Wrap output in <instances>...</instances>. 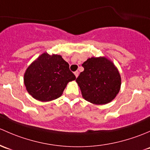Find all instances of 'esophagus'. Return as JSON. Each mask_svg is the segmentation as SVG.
Listing matches in <instances>:
<instances>
[{
  "label": "esophagus",
  "instance_id": "obj_1",
  "mask_svg": "<svg viewBox=\"0 0 150 150\" xmlns=\"http://www.w3.org/2000/svg\"><path fill=\"white\" fill-rule=\"evenodd\" d=\"M79 74V73L78 71H75V72H74V75H75V76L76 77V78H77V77H78Z\"/></svg>",
  "mask_w": 150,
  "mask_h": 150
}]
</instances>
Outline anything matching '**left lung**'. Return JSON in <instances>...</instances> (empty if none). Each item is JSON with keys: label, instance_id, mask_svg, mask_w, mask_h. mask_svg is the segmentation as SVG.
I'll return each instance as SVG.
<instances>
[{"label": "left lung", "instance_id": "left-lung-1", "mask_svg": "<svg viewBox=\"0 0 150 150\" xmlns=\"http://www.w3.org/2000/svg\"><path fill=\"white\" fill-rule=\"evenodd\" d=\"M76 81L83 98L95 105H105L115 99L119 92L121 77L116 66L106 57H92L82 64Z\"/></svg>", "mask_w": 150, "mask_h": 150}]
</instances>
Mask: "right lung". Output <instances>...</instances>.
I'll list each match as a JSON object with an SVG mask.
<instances>
[{"label": "right lung", "mask_w": 150, "mask_h": 150, "mask_svg": "<svg viewBox=\"0 0 150 150\" xmlns=\"http://www.w3.org/2000/svg\"><path fill=\"white\" fill-rule=\"evenodd\" d=\"M76 79L69 65L60 55L43 52L26 70L24 83L35 100L49 102L60 98L66 85Z\"/></svg>", "instance_id": "obj_1"}]
</instances>
